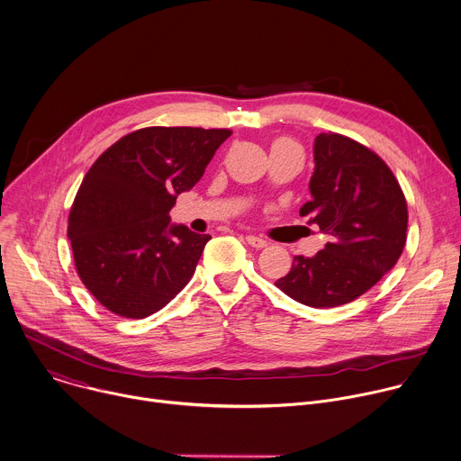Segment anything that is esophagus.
<instances>
[{
  "mask_svg": "<svg viewBox=\"0 0 461 461\" xmlns=\"http://www.w3.org/2000/svg\"><path fill=\"white\" fill-rule=\"evenodd\" d=\"M246 242H248L251 248H257V249H260V248H266V246H267V242H266L264 239L255 237V235H246Z\"/></svg>",
  "mask_w": 461,
  "mask_h": 461,
  "instance_id": "obj_1",
  "label": "esophagus"
}]
</instances>
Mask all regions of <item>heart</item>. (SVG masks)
I'll use <instances>...</instances> for the list:
<instances>
[{
    "mask_svg": "<svg viewBox=\"0 0 461 461\" xmlns=\"http://www.w3.org/2000/svg\"><path fill=\"white\" fill-rule=\"evenodd\" d=\"M280 142H289V140H284V139H280V140H276L275 144H280Z\"/></svg>",
    "mask_w": 461,
    "mask_h": 461,
    "instance_id": "obj_1",
    "label": "heart"
}]
</instances>
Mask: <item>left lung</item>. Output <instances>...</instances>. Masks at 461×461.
I'll return each mask as SVG.
<instances>
[{
    "mask_svg": "<svg viewBox=\"0 0 461 461\" xmlns=\"http://www.w3.org/2000/svg\"><path fill=\"white\" fill-rule=\"evenodd\" d=\"M308 224L331 237L315 257L296 255L275 285L310 308H335L371 289L398 262L407 239V203L391 168L367 146L321 133L313 146Z\"/></svg>",
    "mask_w": 461,
    "mask_h": 461,
    "instance_id": "obj_1",
    "label": "left lung"
}]
</instances>
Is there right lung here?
Instances as JSON below:
<instances>
[{"instance_id": "1", "label": "right lung", "mask_w": 461, "mask_h": 461, "mask_svg": "<svg viewBox=\"0 0 461 461\" xmlns=\"http://www.w3.org/2000/svg\"><path fill=\"white\" fill-rule=\"evenodd\" d=\"M230 135L226 128H140L86 172L67 235L81 282L108 312L146 319L190 282L212 237L170 224V210Z\"/></svg>"}]
</instances>
